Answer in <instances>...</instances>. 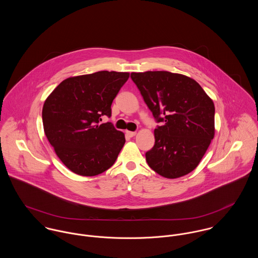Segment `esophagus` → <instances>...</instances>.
<instances>
[{"label": "esophagus", "mask_w": 258, "mask_h": 258, "mask_svg": "<svg viewBox=\"0 0 258 258\" xmlns=\"http://www.w3.org/2000/svg\"><path fill=\"white\" fill-rule=\"evenodd\" d=\"M126 134L129 136V137H134L136 135V132H133V131H126Z\"/></svg>", "instance_id": "1"}]
</instances>
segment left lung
Returning <instances> with one entry per match:
<instances>
[{"label":"left lung","instance_id":"left-lung-1","mask_svg":"<svg viewBox=\"0 0 258 258\" xmlns=\"http://www.w3.org/2000/svg\"><path fill=\"white\" fill-rule=\"evenodd\" d=\"M144 101L158 122L155 145L146 153L152 170L167 179L194 171L215 137V104L202 86L184 74L132 73Z\"/></svg>","mask_w":258,"mask_h":258}]
</instances>
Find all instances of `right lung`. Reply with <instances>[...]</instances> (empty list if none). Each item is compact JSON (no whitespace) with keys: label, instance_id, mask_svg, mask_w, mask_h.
<instances>
[{"label":"right lung","instance_id":"add662e5","mask_svg":"<svg viewBox=\"0 0 258 258\" xmlns=\"http://www.w3.org/2000/svg\"><path fill=\"white\" fill-rule=\"evenodd\" d=\"M129 73L97 72L61 81L42 107L45 136L63 165L74 174L97 176L115 163L125 135L102 116H111V104Z\"/></svg>","mask_w":258,"mask_h":258}]
</instances>
